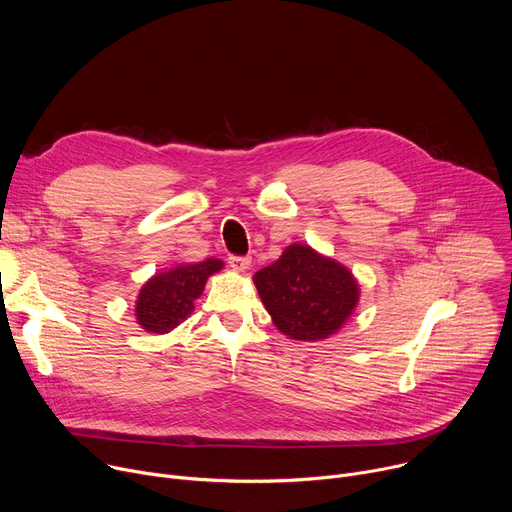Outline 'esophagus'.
Here are the masks:
<instances>
[{"mask_svg": "<svg viewBox=\"0 0 512 512\" xmlns=\"http://www.w3.org/2000/svg\"><path fill=\"white\" fill-rule=\"evenodd\" d=\"M229 265L235 269V271H247L249 267H251V257H237V255H233V257H229Z\"/></svg>", "mask_w": 512, "mask_h": 512, "instance_id": "esophagus-1", "label": "esophagus"}]
</instances>
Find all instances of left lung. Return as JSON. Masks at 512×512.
<instances>
[{"mask_svg": "<svg viewBox=\"0 0 512 512\" xmlns=\"http://www.w3.org/2000/svg\"><path fill=\"white\" fill-rule=\"evenodd\" d=\"M253 281L277 330L304 342L336 334L360 298L354 275L342 263L300 243L289 245Z\"/></svg>", "mask_w": 512, "mask_h": 512, "instance_id": "8db88e82", "label": "left lung"}]
</instances>
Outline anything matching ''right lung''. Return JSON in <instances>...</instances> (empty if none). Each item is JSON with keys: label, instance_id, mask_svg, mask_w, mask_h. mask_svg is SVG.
Wrapping results in <instances>:
<instances>
[{"label": "right lung", "instance_id": "1", "mask_svg": "<svg viewBox=\"0 0 512 512\" xmlns=\"http://www.w3.org/2000/svg\"><path fill=\"white\" fill-rule=\"evenodd\" d=\"M221 259L182 263L143 283L135 302L137 324L150 334H168L180 326L200 298L206 279L223 269Z\"/></svg>", "mask_w": 512, "mask_h": 512}]
</instances>
